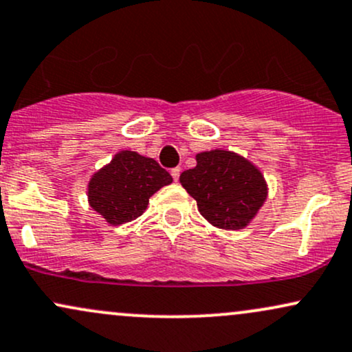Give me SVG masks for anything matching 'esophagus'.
Returning a JSON list of instances; mask_svg holds the SVG:
<instances>
[{"mask_svg":"<svg viewBox=\"0 0 352 352\" xmlns=\"http://www.w3.org/2000/svg\"><path fill=\"white\" fill-rule=\"evenodd\" d=\"M180 172H182V168L180 167H175V168H172L170 170V173H172V177H173V180H179V177H180Z\"/></svg>","mask_w":352,"mask_h":352,"instance_id":"34e87169","label":"esophagus"}]
</instances>
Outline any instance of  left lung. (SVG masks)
Segmentation results:
<instances>
[{
	"label": "left lung",
	"instance_id": "obj_1",
	"mask_svg": "<svg viewBox=\"0 0 352 352\" xmlns=\"http://www.w3.org/2000/svg\"><path fill=\"white\" fill-rule=\"evenodd\" d=\"M197 165L180 175L182 187L198 211L219 230H243L267 200V182L259 168L236 152L213 149L197 154Z\"/></svg>",
	"mask_w": 352,
	"mask_h": 352
}]
</instances>
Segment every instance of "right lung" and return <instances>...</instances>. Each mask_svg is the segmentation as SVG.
<instances>
[{
    "label": "right lung",
    "instance_id": "obj_1",
    "mask_svg": "<svg viewBox=\"0 0 352 352\" xmlns=\"http://www.w3.org/2000/svg\"><path fill=\"white\" fill-rule=\"evenodd\" d=\"M172 177L154 159L134 151H120L88 182V203L108 224L118 226L139 218L149 198Z\"/></svg>",
    "mask_w": 352,
    "mask_h": 352
}]
</instances>
